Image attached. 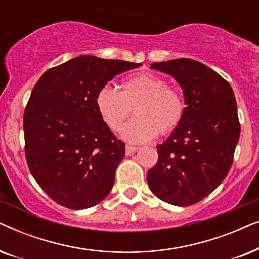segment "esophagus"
I'll use <instances>...</instances> for the list:
<instances>
[{"label": "esophagus", "mask_w": 259, "mask_h": 259, "mask_svg": "<svg viewBox=\"0 0 259 259\" xmlns=\"http://www.w3.org/2000/svg\"><path fill=\"white\" fill-rule=\"evenodd\" d=\"M137 150H138L137 146H132V145H126V155H132Z\"/></svg>", "instance_id": "obj_1"}]
</instances>
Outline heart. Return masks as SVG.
I'll return each mask as SVG.
<instances>
[{
  "label": "heart",
  "instance_id": "obj_1",
  "mask_svg": "<svg viewBox=\"0 0 259 259\" xmlns=\"http://www.w3.org/2000/svg\"><path fill=\"white\" fill-rule=\"evenodd\" d=\"M95 106L102 121L118 132L131 112L136 116L122 128L131 143H146L160 134H168L182 123L186 112L184 97L168 87L164 77L154 73H138L127 77L120 92L106 86L98 92Z\"/></svg>",
  "mask_w": 259,
  "mask_h": 259
}]
</instances>
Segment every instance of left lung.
Listing matches in <instances>:
<instances>
[{
  "label": "left lung",
  "mask_w": 259,
  "mask_h": 259,
  "mask_svg": "<svg viewBox=\"0 0 259 259\" xmlns=\"http://www.w3.org/2000/svg\"><path fill=\"white\" fill-rule=\"evenodd\" d=\"M151 68L169 74L182 87L186 112L165 143L147 183L159 199L176 206L203 200L228 175L240 125L235 94L213 69L191 59L154 62Z\"/></svg>",
  "instance_id": "1"
}]
</instances>
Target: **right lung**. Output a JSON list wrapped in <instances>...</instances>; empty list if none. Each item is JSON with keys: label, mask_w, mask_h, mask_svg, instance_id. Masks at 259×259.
Segmentation results:
<instances>
[{"label": "right lung", "mask_w": 259, "mask_h": 259, "mask_svg": "<svg viewBox=\"0 0 259 259\" xmlns=\"http://www.w3.org/2000/svg\"><path fill=\"white\" fill-rule=\"evenodd\" d=\"M141 63L81 55L44 73L24 109V152L34 179L67 208L94 206L111 192L125 157L99 114L98 92Z\"/></svg>", "instance_id": "add662e5"}]
</instances>
